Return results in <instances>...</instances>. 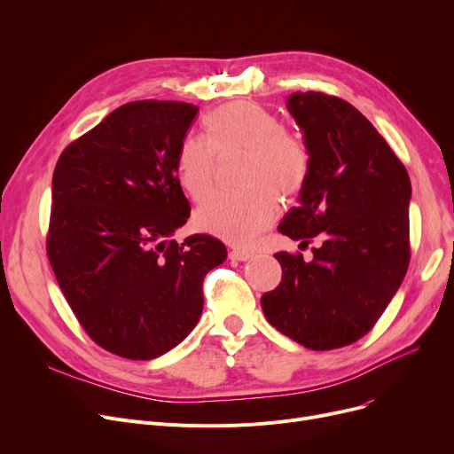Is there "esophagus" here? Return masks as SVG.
<instances>
[{
  "label": "esophagus",
  "instance_id": "esophagus-1",
  "mask_svg": "<svg viewBox=\"0 0 454 454\" xmlns=\"http://www.w3.org/2000/svg\"><path fill=\"white\" fill-rule=\"evenodd\" d=\"M252 257H254V252H250V250L233 248V250L230 252V259H233V261H248V259H252Z\"/></svg>",
  "mask_w": 454,
  "mask_h": 454
}]
</instances>
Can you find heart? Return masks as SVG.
<instances>
[{
    "label": "heart",
    "instance_id": "b5f03b06",
    "mask_svg": "<svg viewBox=\"0 0 454 454\" xmlns=\"http://www.w3.org/2000/svg\"><path fill=\"white\" fill-rule=\"evenodd\" d=\"M206 136L187 134L176 149L175 173L193 200H204L213 187L217 156L245 153L243 182L237 193H217L195 213L199 230L233 247H250L276 219L279 199L294 197L311 171V154L303 139L283 127L269 108L235 101L204 117Z\"/></svg>",
    "mask_w": 454,
    "mask_h": 454
}]
</instances>
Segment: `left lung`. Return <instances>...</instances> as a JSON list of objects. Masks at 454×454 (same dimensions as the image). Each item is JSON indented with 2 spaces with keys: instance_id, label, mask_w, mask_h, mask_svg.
<instances>
[{
  "instance_id": "1",
  "label": "left lung",
  "mask_w": 454,
  "mask_h": 454,
  "mask_svg": "<svg viewBox=\"0 0 454 454\" xmlns=\"http://www.w3.org/2000/svg\"><path fill=\"white\" fill-rule=\"evenodd\" d=\"M311 171L278 231L313 259L279 252L281 283L261 298L270 325L317 351L364 337L385 313L411 261V178L368 119L320 91L289 95Z\"/></svg>"
}]
</instances>
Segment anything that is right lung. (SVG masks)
<instances>
[{
  "label": "right lung",
  "mask_w": 454,
  "mask_h": 454,
  "mask_svg": "<svg viewBox=\"0 0 454 454\" xmlns=\"http://www.w3.org/2000/svg\"><path fill=\"white\" fill-rule=\"evenodd\" d=\"M199 106L134 101L110 112L60 154L47 257L93 342L132 361L178 346L197 325L206 274L226 247L195 233L176 180V149Z\"/></svg>",
  "instance_id": "add662e5"
}]
</instances>
